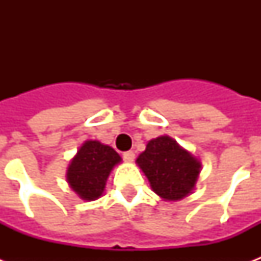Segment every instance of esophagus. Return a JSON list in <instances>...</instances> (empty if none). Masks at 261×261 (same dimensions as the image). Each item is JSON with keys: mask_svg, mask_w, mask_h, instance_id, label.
<instances>
[{"mask_svg": "<svg viewBox=\"0 0 261 261\" xmlns=\"http://www.w3.org/2000/svg\"><path fill=\"white\" fill-rule=\"evenodd\" d=\"M123 159L126 160L127 163H133L135 159V153L134 151H126V153L123 154Z\"/></svg>", "mask_w": 261, "mask_h": 261, "instance_id": "34e87169", "label": "esophagus"}]
</instances>
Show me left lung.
Masks as SVG:
<instances>
[{"instance_id": "8db88e82", "label": "left lung", "mask_w": 261, "mask_h": 261, "mask_svg": "<svg viewBox=\"0 0 261 261\" xmlns=\"http://www.w3.org/2000/svg\"><path fill=\"white\" fill-rule=\"evenodd\" d=\"M135 163L151 190L168 202H177L192 194L202 171L200 160L168 135L150 139Z\"/></svg>"}]
</instances>
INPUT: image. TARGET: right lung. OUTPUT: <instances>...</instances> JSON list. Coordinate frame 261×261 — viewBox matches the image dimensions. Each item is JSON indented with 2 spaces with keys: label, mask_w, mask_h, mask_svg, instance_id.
<instances>
[{
  "label": "right lung",
  "mask_w": 261,
  "mask_h": 261,
  "mask_svg": "<svg viewBox=\"0 0 261 261\" xmlns=\"http://www.w3.org/2000/svg\"><path fill=\"white\" fill-rule=\"evenodd\" d=\"M120 163L122 157L112 147L94 139H88L80 146L67 167L69 187L83 200H96L106 190L112 169Z\"/></svg>",
  "instance_id": "obj_1"
}]
</instances>
